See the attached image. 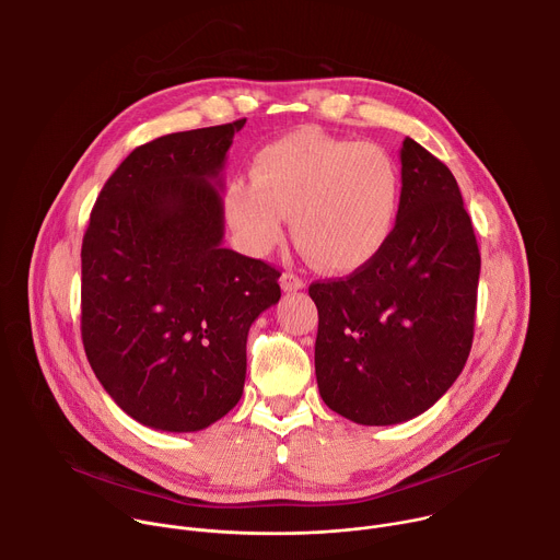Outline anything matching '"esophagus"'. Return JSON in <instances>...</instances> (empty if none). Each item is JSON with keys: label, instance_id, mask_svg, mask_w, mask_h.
<instances>
[{"label": "esophagus", "instance_id": "esophagus-1", "mask_svg": "<svg viewBox=\"0 0 560 560\" xmlns=\"http://www.w3.org/2000/svg\"><path fill=\"white\" fill-rule=\"evenodd\" d=\"M281 288H283V292H296V290H303V288H305V281L299 279V277L292 275V272H283V275H281Z\"/></svg>", "mask_w": 560, "mask_h": 560}]
</instances>
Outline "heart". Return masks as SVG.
Here are the masks:
<instances>
[{
  "label": "heart",
  "instance_id": "1",
  "mask_svg": "<svg viewBox=\"0 0 560 560\" xmlns=\"http://www.w3.org/2000/svg\"><path fill=\"white\" fill-rule=\"evenodd\" d=\"M253 182L225 188V217L253 255H268L285 217L303 255L332 275H348L389 242L401 201V175L376 143L299 130L261 148Z\"/></svg>",
  "mask_w": 560,
  "mask_h": 560
}]
</instances>
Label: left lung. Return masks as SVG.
Returning a JSON list of instances; mask_svg holds the SVG:
<instances>
[{
	"instance_id": "1",
	"label": "left lung",
	"mask_w": 560,
	"mask_h": 560,
	"mask_svg": "<svg viewBox=\"0 0 560 560\" xmlns=\"http://www.w3.org/2000/svg\"><path fill=\"white\" fill-rule=\"evenodd\" d=\"M394 232L368 266L316 281V385L359 425L430 410L458 378L474 339L481 255L450 168L421 143L401 145Z\"/></svg>"
}]
</instances>
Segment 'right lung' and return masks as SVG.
<instances>
[{
    "instance_id": "right-lung-1",
    "label": "right lung",
    "mask_w": 560,
    "mask_h": 560,
    "mask_svg": "<svg viewBox=\"0 0 560 560\" xmlns=\"http://www.w3.org/2000/svg\"><path fill=\"white\" fill-rule=\"evenodd\" d=\"M246 119L135 148L102 188L82 246V339L113 401L162 432H199L244 394L272 266L223 246V166Z\"/></svg>"
}]
</instances>
